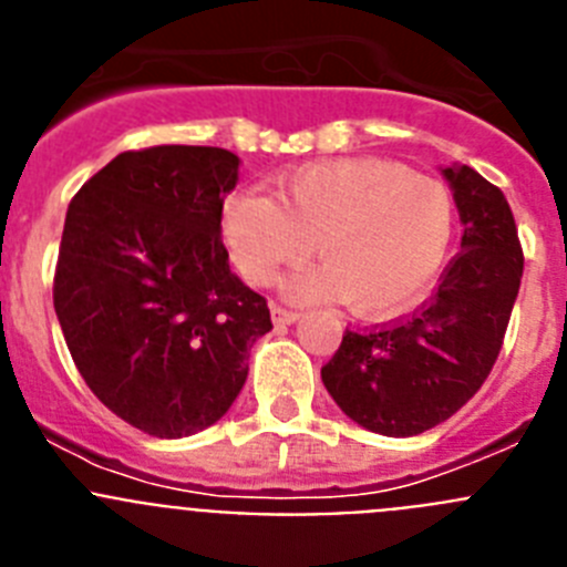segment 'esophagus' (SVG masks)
Instances as JSON below:
<instances>
[{"instance_id":"1","label":"esophagus","mask_w":567,"mask_h":567,"mask_svg":"<svg viewBox=\"0 0 567 567\" xmlns=\"http://www.w3.org/2000/svg\"><path fill=\"white\" fill-rule=\"evenodd\" d=\"M272 320H275V323H278V327H289V323L300 320V312H295V309L275 307V303H272Z\"/></svg>"}]
</instances>
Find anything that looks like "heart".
I'll return each mask as SVG.
<instances>
[{
	"instance_id": "obj_1",
	"label": "heart",
	"mask_w": 567,
	"mask_h": 567,
	"mask_svg": "<svg viewBox=\"0 0 567 567\" xmlns=\"http://www.w3.org/2000/svg\"><path fill=\"white\" fill-rule=\"evenodd\" d=\"M454 195L432 175L385 158H338L280 175L275 198L238 189L224 238L249 284L320 258L287 284L289 298L340 295L358 315H389L429 289L452 252Z\"/></svg>"
}]
</instances>
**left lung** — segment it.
<instances>
[{
  "mask_svg": "<svg viewBox=\"0 0 567 567\" xmlns=\"http://www.w3.org/2000/svg\"><path fill=\"white\" fill-rule=\"evenodd\" d=\"M463 240L429 303L372 332H346L320 369L346 417L383 437H414L463 409L503 349L523 278V247L505 195L477 169H440Z\"/></svg>",
  "mask_w": 567,
  "mask_h": 567,
  "instance_id": "8db88e82",
  "label": "left lung"
}]
</instances>
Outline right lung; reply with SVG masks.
Here are the masks:
<instances>
[{
	"mask_svg": "<svg viewBox=\"0 0 567 567\" xmlns=\"http://www.w3.org/2000/svg\"><path fill=\"white\" fill-rule=\"evenodd\" d=\"M238 169L229 150L162 144L115 155L68 207L59 327L90 392L153 437L218 423L272 329L221 240Z\"/></svg>",
	"mask_w": 567,
	"mask_h": 567,
	"instance_id": "obj_1",
	"label": "right lung"
}]
</instances>
